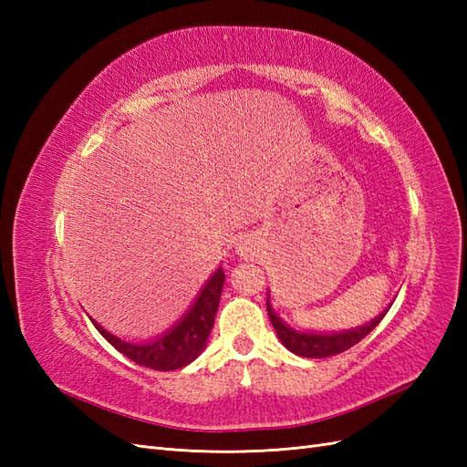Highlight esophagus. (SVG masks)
Wrapping results in <instances>:
<instances>
[{"instance_id":"34e87169","label":"esophagus","mask_w":467,"mask_h":467,"mask_svg":"<svg viewBox=\"0 0 467 467\" xmlns=\"http://www.w3.org/2000/svg\"><path fill=\"white\" fill-rule=\"evenodd\" d=\"M249 251H251V249H249V245H247V244H242V245H239V253H242V255H247Z\"/></svg>"}]
</instances>
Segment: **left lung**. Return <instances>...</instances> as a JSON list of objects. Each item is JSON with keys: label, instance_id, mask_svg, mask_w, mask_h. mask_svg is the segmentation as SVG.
<instances>
[{"label": "left lung", "instance_id": "obj_1", "mask_svg": "<svg viewBox=\"0 0 467 467\" xmlns=\"http://www.w3.org/2000/svg\"><path fill=\"white\" fill-rule=\"evenodd\" d=\"M266 312H268V317H271V323L280 338V343L285 345L288 350H292L294 355L306 357V358H327V357L338 355V352H345L347 348L360 343L362 338L368 335L381 319H384L388 309H384V312H381L378 317H374L372 321L360 325V327L341 331V333L296 331V329L288 327V325L275 314V309L268 300H266Z\"/></svg>", "mask_w": 467, "mask_h": 467}]
</instances>
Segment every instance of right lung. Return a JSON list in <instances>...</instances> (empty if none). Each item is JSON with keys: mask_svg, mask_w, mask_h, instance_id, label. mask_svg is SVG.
Segmentation results:
<instances>
[{"mask_svg": "<svg viewBox=\"0 0 467 467\" xmlns=\"http://www.w3.org/2000/svg\"><path fill=\"white\" fill-rule=\"evenodd\" d=\"M225 275L222 266L210 276V280L196 296L194 304L191 306L189 312L182 316L171 329L165 331L155 341L148 343H129L122 338L110 335L107 329H103L95 319L91 323L97 327L107 341L115 347L124 357H129L140 366H146L151 370L169 372L182 368V366L191 364L196 357L201 355L206 347L208 335L214 327V317L218 312L220 294L223 286Z\"/></svg>", "mask_w": 467, "mask_h": 467, "instance_id": "add662e5", "label": "right lung"}]
</instances>
